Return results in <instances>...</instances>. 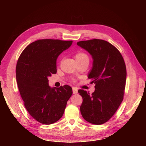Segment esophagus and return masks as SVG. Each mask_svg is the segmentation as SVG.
Segmentation results:
<instances>
[{"mask_svg":"<svg viewBox=\"0 0 146 146\" xmlns=\"http://www.w3.org/2000/svg\"><path fill=\"white\" fill-rule=\"evenodd\" d=\"M73 94H78V89H77L76 88L73 87Z\"/></svg>","mask_w":146,"mask_h":146,"instance_id":"1","label":"esophagus"}]
</instances>
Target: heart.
<instances>
[{
    "label": "heart",
    "mask_w": 146,
    "mask_h": 146,
    "mask_svg": "<svg viewBox=\"0 0 146 146\" xmlns=\"http://www.w3.org/2000/svg\"><path fill=\"white\" fill-rule=\"evenodd\" d=\"M75 58L78 63H88L90 62V57L87 53L85 52L80 51L75 54Z\"/></svg>",
    "instance_id": "heart-1"
}]
</instances>
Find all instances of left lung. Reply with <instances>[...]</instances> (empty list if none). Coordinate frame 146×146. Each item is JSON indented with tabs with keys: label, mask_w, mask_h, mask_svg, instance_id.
<instances>
[{
	"label": "left lung",
	"mask_w": 146,
	"mask_h": 146,
	"mask_svg": "<svg viewBox=\"0 0 146 146\" xmlns=\"http://www.w3.org/2000/svg\"><path fill=\"white\" fill-rule=\"evenodd\" d=\"M94 60L88 78L95 84L92 95L84 90L78 93L83 98L82 115L87 122L101 125L109 120L123 100L127 71L124 60L118 49L108 42L94 39L77 42Z\"/></svg>",
	"instance_id": "obj_1"
}]
</instances>
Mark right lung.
I'll return each instance as SVG.
<instances>
[{
  "label": "right lung",
  "mask_w": 146,
  "mask_h": 146,
  "mask_svg": "<svg viewBox=\"0 0 146 146\" xmlns=\"http://www.w3.org/2000/svg\"><path fill=\"white\" fill-rule=\"evenodd\" d=\"M72 41L39 39L22 52L16 65V80L21 98L29 113L38 122L49 125L63 116L73 94L69 85L51 88L48 78L56 73V60Z\"/></svg>",
  "instance_id": "add662e5"
}]
</instances>
